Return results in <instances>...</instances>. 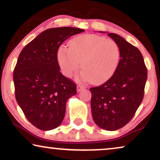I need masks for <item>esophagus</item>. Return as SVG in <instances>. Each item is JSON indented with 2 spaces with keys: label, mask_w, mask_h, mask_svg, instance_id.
Instances as JSON below:
<instances>
[{
  "label": "esophagus",
  "mask_w": 160,
  "mask_h": 160,
  "mask_svg": "<svg viewBox=\"0 0 160 160\" xmlns=\"http://www.w3.org/2000/svg\"><path fill=\"white\" fill-rule=\"evenodd\" d=\"M84 87L82 86V85H78L77 86V92H79L84 90Z\"/></svg>",
  "instance_id": "obj_1"
}]
</instances>
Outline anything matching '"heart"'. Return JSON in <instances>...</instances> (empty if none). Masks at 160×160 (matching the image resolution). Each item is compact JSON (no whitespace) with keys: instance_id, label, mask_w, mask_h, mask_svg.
Returning a JSON list of instances; mask_svg holds the SVG:
<instances>
[{"instance_id":"b5f03b06","label":"heart","mask_w":160,"mask_h":160,"mask_svg":"<svg viewBox=\"0 0 160 160\" xmlns=\"http://www.w3.org/2000/svg\"><path fill=\"white\" fill-rule=\"evenodd\" d=\"M121 59V50L116 41L94 34L83 35L69 41L68 49L60 47L58 60L68 77L77 71L82 62L79 78L95 84L106 82L115 73Z\"/></svg>"}]
</instances>
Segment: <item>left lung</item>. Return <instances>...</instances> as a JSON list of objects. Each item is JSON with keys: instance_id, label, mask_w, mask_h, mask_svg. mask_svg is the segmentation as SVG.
Listing matches in <instances>:
<instances>
[{"instance_id": "obj_1", "label": "left lung", "mask_w": 160, "mask_h": 160, "mask_svg": "<svg viewBox=\"0 0 160 160\" xmlns=\"http://www.w3.org/2000/svg\"><path fill=\"white\" fill-rule=\"evenodd\" d=\"M108 36L120 47L119 65L112 77L99 87H92L89 91L95 123L103 130L114 131L126 125L141 105L147 69L138 48L119 35L108 33Z\"/></svg>"}]
</instances>
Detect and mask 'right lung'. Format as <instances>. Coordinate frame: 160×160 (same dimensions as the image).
<instances>
[{"mask_svg": "<svg viewBox=\"0 0 160 160\" xmlns=\"http://www.w3.org/2000/svg\"><path fill=\"white\" fill-rule=\"evenodd\" d=\"M84 30L49 28L24 47L14 71L15 97L32 124L51 130L62 123L67 100L76 94V85L60 73L58 52L60 45Z\"/></svg>", "mask_w": 160, "mask_h": 160, "instance_id": "right-lung-1", "label": "right lung"}]
</instances>
